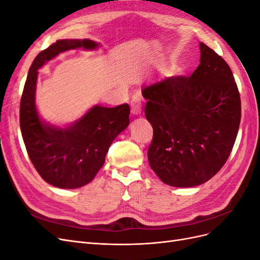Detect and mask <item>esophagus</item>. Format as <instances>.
I'll list each match as a JSON object with an SVG mask.
<instances>
[{
	"label": "esophagus",
	"mask_w": 260,
	"mask_h": 260,
	"mask_svg": "<svg viewBox=\"0 0 260 260\" xmlns=\"http://www.w3.org/2000/svg\"><path fill=\"white\" fill-rule=\"evenodd\" d=\"M139 101H140V98L139 99L136 98L135 100H133L132 104H131V113L133 115H140L141 111H142V108H141V104L139 103Z\"/></svg>",
	"instance_id": "34e87169"
}]
</instances>
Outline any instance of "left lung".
I'll list each match as a JSON object with an SVG mask.
<instances>
[{
  "label": "left lung",
  "mask_w": 260,
  "mask_h": 260,
  "mask_svg": "<svg viewBox=\"0 0 260 260\" xmlns=\"http://www.w3.org/2000/svg\"><path fill=\"white\" fill-rule=\"evenodd\" d=\"M200 65L190 77L143 85L145 117L154 136L149 166L164 183H205L230 156L241 121V99L229 65L200 43Z\"/></svg>",
  "instance_id": "1"
}]
</instances>
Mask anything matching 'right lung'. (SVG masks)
Here are the masks:
<instances>
[{"instance_id":"right-lung-1","label":"right lung","mask_w":260,"mask_h":260,"mask_svg":"<svg viewBox=\"0 0 260 260\" xmlns=\"http://www.w3.org/2000/svg\"><path fill=\"white\" fill-rule=\"evenodd\" d=\"M99 48L100 43L89 39L56 41L38 54L23 86L19 121L29 158L45 182L59 188H78L91 182L103 167L113 141L129 125L130 107L94 105L62 127L45 121L36 105L38 70L60 53Z\"/></svg>"}]
</instances>
